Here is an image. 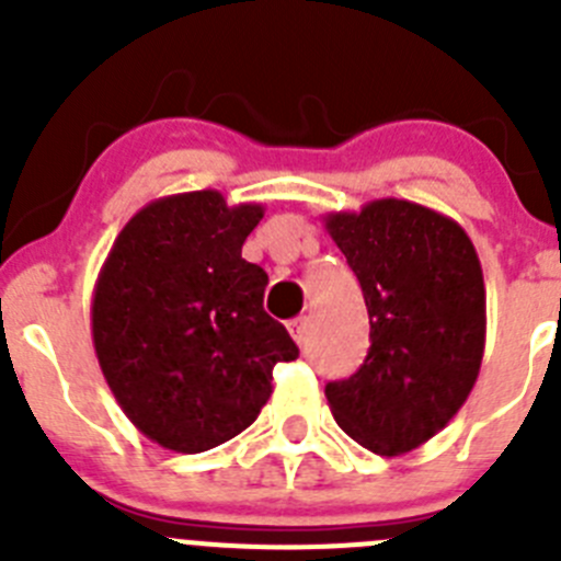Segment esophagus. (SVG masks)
I'll list each match as a JSON object with an SVG mask.
<instances>
[{
    "label": "esophagus",
    "mask_w": 561,
    "mask_h": 561,
    "mask_svg": "<svg viewBox=\"0 0 561 561\" xmlns=\"http://www.w3.org/2000/svg\"><path fill=\"white\" fill-rule=\"evenodd\" d=\"M289 331L291 336H295L297 345H304L306 336H309V317H297V320H291Z\"/></svg>",
    "instance_id": "34e87169"
}]
</instances>
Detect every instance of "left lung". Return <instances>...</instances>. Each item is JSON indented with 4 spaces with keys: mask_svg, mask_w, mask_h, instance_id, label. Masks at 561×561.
I'll return each mask as SVG.
<instances>
[{
    "mask_svg": "<svg viewBox=\"0 0 561 561\" xmlns=\"http://www.w3.org/2000/svg\"><path fill=\"white\" fill-rule=\"evenodd\" d=\"M365 295L370 348L362 368L325 385L336 424L376 455H404L463 408L485 348V286L463 227L408 199L329 213Z\"/></svg>",
    "mask_w": 561,
    "mask_h": 561,
    "instance_id": "1",
    "label": "left lung"
}]
</instances>
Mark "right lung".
Masks as SVG:
<instances>
[{
    "label": "right lung",
    "mask_w": 561,
    "mask_h": 561,
    "mask_svg": "<svg viewBox=\"0 0 561 561\" xmlns=\"http://www.w3.org/2000/svg\"><path fill=\"white\" fill-rule=\"evenodd\" d=\"M264 219L219 191L173 193L134 213L98 275L92 342L114 399L146 438L205 453L236 438L297 359L264 311L266 272L241 257Z\"/></svg>",
    "instance_id": "add662e5"
}]
</instances>
